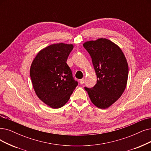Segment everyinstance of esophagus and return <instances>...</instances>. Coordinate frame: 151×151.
I'll return each instance as SVG.
<instances>
[{
  "instance_id": "obj_1",
  "label": "esophagus",
  "mask_w": 151,
  "mask_h": 151,
  "mask_svg": "<svg viewBox=\"0 0 151 151\" xmlns=\"http://www.w3.org/2000/svg\"><path fill=\"white\" fill-rule=\"evenodd\" d=\"M79 82H80V83H81V84H83L84 82H85V79H81V80L79 81Z\"/></svg>"
}]
</instances>
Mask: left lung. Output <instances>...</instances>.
<instances>
[{"label":"left lung","instance_id":"left-lung-1","mask_svg":"<svg viewBox=\"0 0 151 151\" xmlns=\"http://www.w3.org/2000/svg\"><path fill=\"white\" fill-rule=\"evenodd\" d=\"M90 54L97 77L93 87H85L94 105L105 109L124 92L128 77V64L118 45L106 38L88 41L83 44Z\"/></svg>","mask_w":151,"mask_h":151}]
</instances>
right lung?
<instances>
[{
    "instance_id": "1",
    "label": "right lung",
    "mask_w": 151,
    "mask_h": 151,
    "mask_svg": "<svg viewBox=\"0 0 151 151\" xmlns=\"http://www.w3.org/2000/svg\"><path fill=\"white\" fill-rule=\"evenodd\" d=\"M74 46L63 43L48 46L38 52L29 74L38 97L52 108L63 106L77 86L66 63Z\"/></svg>"
}]
</instances>
